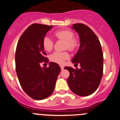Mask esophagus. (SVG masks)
Returning <instances> with one entry per match:
<instances>
[{"label":"esophagus","instance_id":"esophagus-1","mask_svg":"<svg viewBox=\"0 0 120 120\" xmlns=\"http://www.w3.org/2000/svg\"><path fill=\"white\" fill-rule=\"evenodd\" d=\"M60 67H61V69L62 70H64V67L63 65H60Z\"/></svg>","mask_w":120,"mask_h":120}]
</instances>
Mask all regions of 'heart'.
Instances as JSON below:
<instances>
[{
	"mask_svg": "<svg viewBox=\"0 0 120 120\" xmlns=\"http://www.w3.org/2000/svg\"><path fill=\"white\" fill-rule=\"evenodd\" d=\"M55 37L59 40L65 41V48L73 51L76 48L78 42L76 39L73 38L74 34L70 30H59L55 32ZM43 47L45 50L50 52L53 46V41L48 36L44 37L42 42ZM69 58V55L66 52H54L50 56L51 61L58 64H62L64 61Z\"/></svg>",
	"mask_w": 120,
	"mask_h": 120,
	"instance_id": "heart-1",
	"label": "heart"
}]
</instances>
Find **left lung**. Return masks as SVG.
I'll use <instances>...</instances> for the list:
<instances>
[{
  "label": "left lung",
  "mask_w": 120,
  "mask_h": 120,
  "mask_svg": "<svg viewBox=\"0 0 120 120\" xmlns=\"http://www.w3.org/2000/svg\"><path fill=\"white\" fill-rule=\"evenodd\" d=\"M71 28L79 34L80 47L74 58L73 64H80V68L65 67L69 71L67 79L71 91L80 96H90L98 88L103 71V55L98 38L85 24H73Z\"/></svg>",
  "instance_id": "1"
}]
</instances>
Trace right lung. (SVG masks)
I'll return each instance as SVG.
<instances>
[{
  "mask_svg": "<svg viewBox=\"0 0 120 120\" xmlns=\"http://www.w3.org/2000/svg\"><path fill=\"white\" fill-rule=\"evenodd\" d=\"M53 26L33 24L27 27L18 41L15 51V69L24 91L33 99L40 100L49 97L55 89L61 68L50 62L49 68L40 63H49L43 47V40Z\"/></svg>",
  "mask_w": 120,
  "mask_h": 120,
  "instance_id": "add662e5",
  "label": "right lung"
}]
</instances>
